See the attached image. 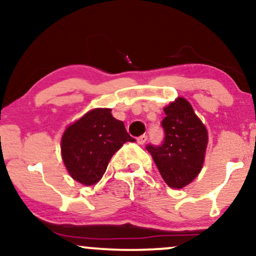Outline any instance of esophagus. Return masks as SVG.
<instances>
[{
  "label": "esophagus",
  "instance_id": "obj_1",
  "mask_svg": "<svg viewBox=\"0 0 256 256\" xmlns=\"http://www.w3.org/2000/svg\"><path fill=\"white\" fill-rule=\"evenodd\" d=\"M146 140H148V137H146V134H142V136L137 138V143H138V144H144Z\"/></svg>",
  "mask_w": 256,
  "mask_h": 256
}]
</instances>
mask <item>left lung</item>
I'll list each match as a JSON object with an SVG mask.
<instances>
[{
    "label": "left lung",
    "instance_id": "1",
    "mask_svg": "<svg viewBox=\"0 0 256 256\" xmlns=\"http://www.w3.org/2000/svg\"><path fill=\"white\" fill-rule=\"evenodd\" d=\"M165 142L160 146H146L161 177L170 188L189 185L204 167L208 144V131L184 98H177L164 107Z\"/></svg>",
    "mask_w": 256,
    "mask_h": 256
}]
</instances>
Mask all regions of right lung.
Listing matches in <instances>:
<instances>
[{
	"instance_id": "add662e5",
	"label": "right lung",
	"mask_w": 256,
	"mask_h": 256,
	"mask_svg": "<svg viewBox=\"0 0 256 256\" xmlns=\"http://www.w3.org/2000/svg\"><path fill=\"white\" fill-rule=\"evenodd\" d=\"M110 108H95L70 124L61 137V156L70 176L90 186L101 180L108 162L126 142H134Z\"/></svg>"
}]
</instances>
